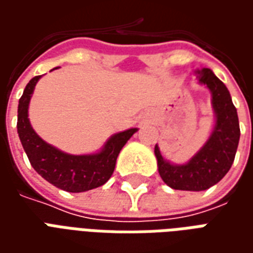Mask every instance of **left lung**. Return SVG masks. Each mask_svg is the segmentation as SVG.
Instances as JSON below:
<instances>
[{
  "mask_svg": "<svg viewBox=\"0 0 253 253\" xmlns=\"http://www.w3.org/2000/svg\"><path fill=\"white\" fill-rule=\"evenodd\" d=\"M195 74L211 92L217 121L205 146L187 164H170L163 159L159 146H154L160 176L173 190L203 191L217 184L230 169L239 146V116L228 88L210 69L196 70Z\"/></svg>",
  "mask_w": 253,
  "mask_h": 253,
  "instance_id": "obj_1",
  "label": "left lung"
}]
</instances>
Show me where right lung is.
Listing matches in <instances>:
<instances>
[{"mask_svg":"<svg viewBox=\"0 0 253 253\" xmlns=\"http://www.w3.org/2000/svg\"><path fill=\"white\" fill-rule=\"evenodd\" d=\"M39 78L41 76H36L27 84L17 110V132L31 165L43 179L67 192H84L103 186L114 173L118 154L137 128L115 134L99 153L84 156L63 153L44 142L34 131L28 119L31 96Z\"/></svg>","mask_w":253,"mask_h":253,"instance_id":"1","label":"right lung"}]
</instances>
